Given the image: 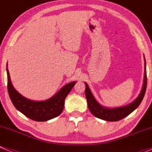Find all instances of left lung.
I'll use <instances>...</instances> for the list:
<instances>
[{
    "label": "left lung",
    "mask_w": 152,
    "mask_h": 152,
    "mask_svg": "<svg viewBox=\"0 0 152 152\" xmlns=\"http://www.w3.org/2000/svg\"><path fill=\"white\" fill-rule=\"evenodd\" d=\"M86 83V97L88 107L89 110L91 111L92 114L94 116L101 119L105 120L108 121H117L122 119L127 116L128 115L131 113L132 111H134L140 105V102L144 97L145 93L146 90L147 85V76H146V60H145V72H144V81H143V88L140 91V94L137 96V98L130 103L129 104L124 107H116V108H106L100 105L99 103L95 99L94 96L92 94L91 91H90L88 86Z\"/></svg>",
    "instance_id": "8db88e82"
}]
</instances>
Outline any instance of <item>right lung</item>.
Masks as SVG:
<instances>
[{
    "label": "right lung",
    "instance_id": "right-lung-1",
    "mask_svg": "<svg viewBox=\"0 0 152 152\" xmlns=\"http://www.w3.org/2000/svg\"><path fill=\"white\" fill-rule=\"evenodd\" d=\"M6 72L8 92L14 106L28 118L37 121H48L58 116L63 111L66 97L76 83L72 82L66 84L49 99L35 102L26 99L15 90L12 84L8 69Z\"/></svg>",
    "mask_w": 152,
    "mask_h": 152
}]
</instances>
